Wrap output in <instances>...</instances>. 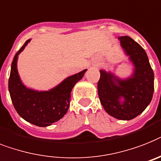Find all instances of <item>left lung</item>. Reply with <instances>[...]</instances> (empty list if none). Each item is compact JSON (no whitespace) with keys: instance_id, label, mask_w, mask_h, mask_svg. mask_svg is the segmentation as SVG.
<instances>
[{"instance_id":"obj_1","label":"left lung","mask_w":161,"mask_h":161,"mask_svg":"<svg viewBox=\"0 0 161 161\" xmlns=\"http://www.w3.org/2000/svg\"><path fill=\"white\" fill-rule=\"evenodd\" d=\"M120 45L132 65V73L120 78L99 70V100L108 114L117 119L131 120L146 109L154 92V72L144 49L128 36L119 37Z\"/></svg>"}]
</instances>
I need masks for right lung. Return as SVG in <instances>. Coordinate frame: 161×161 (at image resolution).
Segmentation results:
<instances>
[{
  "mask_svg": "<svg viewBox=\"0 0 161 161\" xmlns=\"http://www.w3.org/2000/svg\"><path fill=\"white\" fill-rule=\"evenodd\" d=\"M31 39L25 42L13 59L9 78V92L19 115L30 123L38 127H47L62 119L70 106L73 87L83 78L86 69L70 75L58 86L45 91L28 88L21 80L17 69L18 56Z\"/></svg>",
  "mask_w": 161,
  "mask_h": 161,
  "instance_id": "add662e5",
  "label": "right lung"
}]
</instances>
